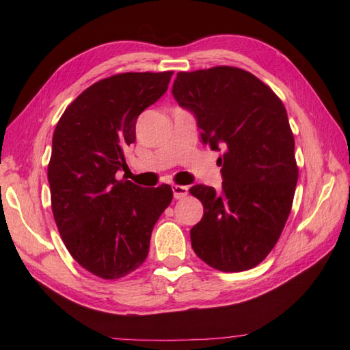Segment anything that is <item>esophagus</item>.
Segmentation results:
<instances>
[{"label":"esophagus","mask_w":350,"mask_h":350,"mask_svg":"<svg viewBox=\"0 0 350 350\" xmlns=\"http://www.w3.org/2000/svg\"><path fill=\"white\" fill-rule=\"evenodd\" d=\"M173 196L176 200H180L183 197L188 196V188L182 187V185H174L173 187Z\"/></svg>","instance_id":"1"}]
</instances>
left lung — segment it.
<instances>
[{
    "instance_id": "obj_1",
    "label": "left lung",
    "mask_w": 350,
    "mask_h": 350,
    "mask_svg": "<svg viewBox=\"0 0 350 350\" xmlns=\"http://www.w3.org/2000/svg\"><path fill=\"white\" fill-rule=\"evenodd\" d=\"M171 93L194 114L203 144L222 152L221 191L189 189L204 209L192 250L218 271L251 269L277 243L298 182L286 108L252 73L230 66L179 72Z\"/></svg>"
}]
</instances>
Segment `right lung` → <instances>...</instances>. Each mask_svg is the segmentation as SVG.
<instances>
[{"instance_id":"add662e5","label":"right lung","mask_w":350,"mask_h":350,"mask_svg":"<svg viewBox=\"0 0 350 350\" xmlns=\"http://www.w3.org/2000/svg\"><path fill=\"white\" fill-rule=\"evenodd\" d=\"M173 72L120 73L99 81L66 108L52 137L51 204L77 262L105 280L143 265L152 230L173 200L168 185L117 180L135 143L138 116L167 92Z\"/></svg>"}]
</instances>
